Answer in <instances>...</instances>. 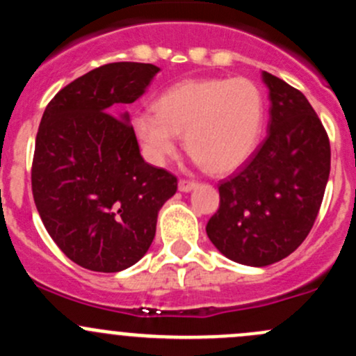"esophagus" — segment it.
<instances>
[{
  "label": "esophagus",
  "mask_w": 356,
  "mask_h": 356,
  "mask_svg": "<svg viewBox=\"0 0 356 356\" xmlns=\"http://www.w3.org/2000/svg\"><path fill=\"white\" fill-rule=\"evenodd\" d=\"M196 186H198V182L188 181V179H182V181H179V191L189 193V191H193V189H196Z\"/></svg>",
  "instance_id": "esophagus-1"
}]
</instances>
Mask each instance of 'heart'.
<instances>
[{
	"label": "heart",
	"instance_id": "1",
	"mask_svg": "<svg viewBox=\"0 0 356 356\" xmlns=\"http://www.w3.org/2000/svg\"><path fill=\"white\" fill-rule=\"evenodd\" d=\"M265 124V98L246 77L186 79L165 89L153 111L132 117V131L152 163L177 153L179 136L210 174L238 170L253 156Z\"/></svg>",
	"mask_w": 356,
	"mask_h": 356
}]
</instances>
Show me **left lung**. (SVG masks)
Returning a JSON list of instances; mask_svg holds the SVG:
<instances>
[{"label": "left lung", "mask_w": 356, "mask_h": 356, "mask_svg": "<svg viewBox=\"0 0 356 356\" xmlns=\"http://www.w3.org/2000/svg\"><path fill=\"white\" fill-rule=\"evenodd\" d=\"M270 99L268 134L253 156L218 186L220 204L207 224L229 260L267 267L293 253L321 210L331 145L303 92L261 72Z\"/></svg>", "instance_id": "1"}]
</instances>
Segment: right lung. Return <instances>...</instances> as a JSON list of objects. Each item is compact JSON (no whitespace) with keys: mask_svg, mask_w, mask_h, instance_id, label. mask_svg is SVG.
<instances>
[{"mask_svg":"<svg viewBox=\"0 0 356 356\" xmlns=\"http://www.w3.org/2000/svg\"><path fill=\"white\" fill-rule=\"evenodd\" d=\"M158 72L136 62L98 67L65 86L42 113L32 160L35 208L53 241L88 270L138 264L155 238L158 211L177 191L175 175L143 160L122 110Z\"/></svg>","mask_w":356,"mask_h":356,"instance_id":"1","label":"right lung"}]
</instances>
